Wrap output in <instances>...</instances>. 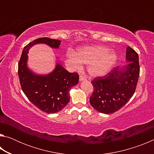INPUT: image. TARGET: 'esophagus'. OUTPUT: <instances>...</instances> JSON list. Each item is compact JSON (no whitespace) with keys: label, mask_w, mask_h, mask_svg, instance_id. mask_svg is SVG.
I'll return each mask as SVG.
<instances>
[{"label":"esophagus","mask_w":154,"mask_h":154,"mask_svg":"<svg viewBox=\"0 0 154 154\" xmlns=\"http://www.w3.org/2000/svg\"><path fill=\"white\" fill-rule=\"evenodd\" d=\"M86 79H85V78L84 77H83L82 75H80L79 76V81L80 82H83V81H85Z\"/></svg>","instance_id":"obj_1"}]
</instances>
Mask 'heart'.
<instances>
[{"label": "heart", "mask_w": 154, "mask_h": 154, "mask_svg": "<svg viewBox=\"0 0 154 154\" xmlns=\"http://www.w3.org/2000/svg\"><path fill=\"white\" fill-rule=\"evenodd\" d=\"M110 50L101 45L84 46L75 53L69 51L68 58L75 70H82L83 64H88L87 71L91 77H101L110 71L118 60L117 54Z\"/></svg>", "instance_id": "1"}]
</instances>
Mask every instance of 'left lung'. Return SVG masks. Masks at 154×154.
<instances>
[{
  "label": "left lung",
  "instance_id": "8db88e82",
  "mask_svg": "<svg viewBox=\"0 0 154 154\" xmlns=\"http://www.w3.org/2000/svg\"><path fill=\"white\" fill-rule=\"evenodd\" d=\"M126 62L122 68L116 67L103 77L92 81L94 91L90 98L92 107L102 113L110 114L118 111L128 102L136 90L140 66L138 54L128 47Z\"/></svg>",
  "mask_w": 154,
  "mask_h": 154
}]
</instances>
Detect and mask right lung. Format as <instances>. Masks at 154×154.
<instances>
[{
	"mask_svg": "<svg viewBox=\"0 0 154 154\" xmlns=\"http://www.w3.org/2000/svg\"><path fill=\"white\" fill-rule=\"evenodd\" d=\"M61 41L38 38L24 47L18 63V76L23 92L31 103L47 113H55L69 103V91L79 82L77 72H69L58 62L50 73L37 75L27 66L28 50L33 45L44 43L58 49Z\"/></svg>",
	"mask_w": 154,
	"mask_h": 154,
	"instance_id": "obj_1",
	"label": "right lung"
}]
</instances>
